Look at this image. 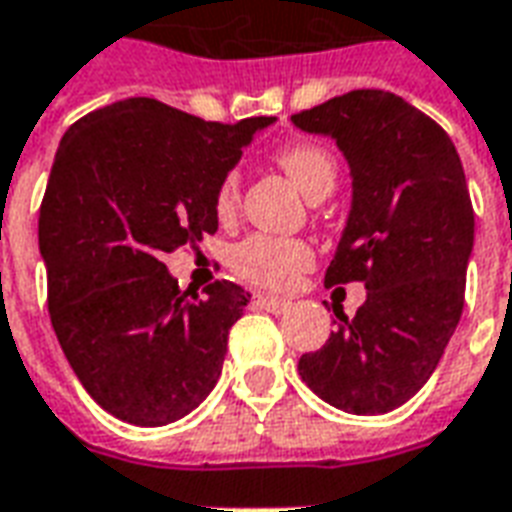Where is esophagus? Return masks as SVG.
I'll use <instances>...</instances> for the list:
<instances>
[{
	"instance_id": "1",
	"label": "esophagus",
	"mask_w": 512,
	"mask_h": 512,
	"mask_svg": "<svg viewBox=\"0 0 512 512\" xmlns=\"http://www.w3.org/2000/svg\"><path fill=\"white\" fill-rule=\"evenodd\" d=\"M257 304L268 312H285L290 307V299H282V296H268V293H260L257 296Z\"/></svg>"
}]
</instances>
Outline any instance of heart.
<instances>
[{
    "instance_id": "b5f03b06",
    "label": "heart",
    "mask_w": 512,
    "mask_h": 512,
    "mask_svg": "<svg viewBox=\"0 0 512 512\" xmlns=\"http://www.w3.org/2000/svg\"><path fill=\"white\" fill-rule=\"evenodd\" d=\"M277 164L288 172L301 194L312 202L329 197L337 186V161L323 145L315 142H296L282 147ZM241 200V178L238 172H227L216 194L213 208L219 219H233ZM312 246L301 238H279V235H249L230 249L227 263L235 277L260 288H288L301 271L312 266Z\"/></svg>"
}]
</instances>
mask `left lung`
<instances>
[{"label":"left lung","instance_id":"1","mask_svg":"<svg viewBox=\"0 0 512 512\" xmlns=\"http://www.w3.org/2000/svg\"><path fill=\"white\" fill-rule=\"evenodd\" d=\"M332 136L351 167V213L326 285L365 282L354 318L299 359L301 381L348 414H386L425 386L463 312L474 211L447 131L384 90L290 117Z\"/></svg>","mask_w":512,"mask_h":512}]
</instances>
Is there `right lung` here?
<instances>
[{"label": "right lung", "mask_w": 512, "mask_h": 512, "mask_svg": "<svg viewBox=\"0 0 512 512\" xmlns=\"http://www.w3.org/2000/svg\"><path fill=\"white\" fill-rule=\"evenodd\" d=\"M274 117L235 126L126 98L76 120L54 156L38 241L62 354L112 417L158 428L211 395L249 293H180L161 257L219 230L213 194Z\"/></svg>", "instance_id": "add662e5"}]
</instances>
